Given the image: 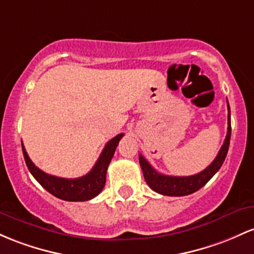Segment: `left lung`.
Instances as JSON below:
<instances>
[{
    "label": "left lung",
    "mask_w": 254,
    "mask_h": 254,
    "mask_svg": "<svg viewBox=\"0 0 254 254\" xmlns=\"http://www.w3.org/2000/svg\"><path fill=\"white\" fill-rule=\"evenodd\" d=\"M228 102V101H227ZM231 135V124H230V107L228 104V131L223 146L219 149L218 154L212 163L206 168L204 171L199 174L193 175V176H168V175L159 174L157 170L152 168V165L144 159L142 154L138 155L140 159V165L143 172L144 180L147 185L154 191L159 194L169 195V196H185L194 191L199 190L201 187H204L208 181L214 176L217 171L221 169L224 163V159L227 157L228 149H229Z\"/></svg>",
    "instance_id": "obj_1"
}]
</instances>
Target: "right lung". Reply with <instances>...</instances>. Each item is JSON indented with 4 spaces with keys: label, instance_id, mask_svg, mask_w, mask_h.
I'll use <instances>...</instances> for the list:
<instances>
[{
    "label": "right lung",
    "instance_id": "1",
    "mask_svg": "<svg viewBox=\"0 0 254 254\" xmlns=\"http://www.w3.org/2000/svg\"><path fill=\"white\" fill-rule=\"evenodd\" d=\"M123 136L124 133H119L112 140L108 141L94 168L85 176L78 178H63L46 174L32 163L25 150L23 142H21V147H23V154L27 169L46 190L61 200H66V201H86V200L95 197L104 189L107 168Z\"/></svg>",
    "mask_w": 254,
    "mask_h": 254
}]
</instances>
